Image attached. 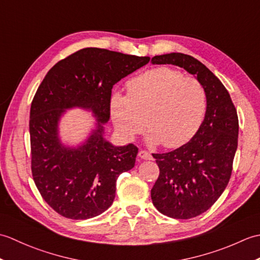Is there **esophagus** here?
I'll use <instances>...</instances> for the list:
<instances>
[{
  "label": "esophagus",
  "instance_id": "esophagus-1",
  "mask_svg": "<svg viewBox=\"0 0 260 260\" xmlns=\"http://www.w3.org/2000/svg\"><path fill=\"white\" fill-rule=\"evenodd\" d=\"M139 157L142 158V159H152L153 158V156L151 155L150 153L146 152V151H143V150L139 152Z\"/></svg>",
  "mask_w": 260,
  "mask_h": 260
}]
</instances>
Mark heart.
<instances>
[{
    "label": "heart",
    "instance_id": "b5f03b06",
    "mask_svg": "<svg viewBox=\"0 0 260 260\" xmlns=\"http://www.w3.org/2000/svg\"><path fill=\"white\" fill-rule=\"evenodd\" d=\"M127 91H114L109 98L112 121L126 142L147 126L150 144L182 146L197 134L207 113V92L201 82L168 67L134 77L127 82Z\"/></svg>",
    "mask_w": 260,
    "mask_h": 260
}]
</instances>
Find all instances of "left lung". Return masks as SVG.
<instances>
[{
  "label": "left lung",
  "mask_w": 260,
  "mask_h": 260,
  "mask_svg": "<svg viewBox=\"0 0 260 260\" xmlns=\"http://www.w3.org/2000/svg\"><path fill=\"white\" fill-rule=\"evenodd\" d=\"M151 62L183 68L207 92V113L191 141L172 152L153 154L159 168L151 190L154 207L170 218H194L218 200L230 180L238 146L237 110L222 82L199 60L172 52Z\"/></svg>",
  "instance_id": "8db88e82"
}]
</instances>
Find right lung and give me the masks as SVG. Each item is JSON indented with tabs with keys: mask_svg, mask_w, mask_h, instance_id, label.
<instances>
[{
	"mask_svg": "<svg viewBox=\"0 0 260 260\" xmlns=\"http://www.w3.org/2000/svg\"><path fill=\"white\" fill-rule=\"evenodd\" d=\"M148 61L150 57L85 48L54 64L39 86L30 110L32 176L59 214L85 220L106 211L119 174L134 168L137 147L112 144L105 125L113 86ZM74 108L90 111L95 121L84 141L69 146L59 136V121Z\"/></svg>",
	"mask_w": 260,
	"mask_h": 260,
	"instance_id": "1",
	"label": "right lung"
}]
</instances>
